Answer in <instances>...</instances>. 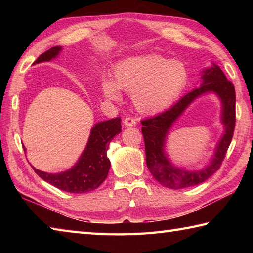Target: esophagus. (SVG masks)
<instances>
[{
	"label": "esophagus",
	"instance_id": "obj_1",
	"mask_svg": "<svg viewBox=\"0 0 253 253\" xmlns=\"http://www.w3.org/2000/svg\"><path fill=\"white\" fill-rule=\"evenodd\" d=\"M136 124H137V122H136L135 118L129 117V116L124 118V125H125V126H135Z\"/></svg>",
	"mask_w": 253,
	"mask_h": 253
}]
</instances>
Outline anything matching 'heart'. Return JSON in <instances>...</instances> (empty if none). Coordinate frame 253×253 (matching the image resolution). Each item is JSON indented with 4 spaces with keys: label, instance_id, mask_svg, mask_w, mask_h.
I'll use <instances>...</instances> for the list:
<instances>
[{
    "label": "heart",
    "instance_id": "heart-1",
    "mask_svg": "<svg viewBox=\"0 0 253 253\" xmlns=\"http://www.w3.org/2000/svg\"><path fill=\"white\" fill-rule=\"evenodd\" d=\"M187 79V68L180 61H169L157 54L139 55L118 63L113 71V82L103 80L102 91L112 100L120 99V89L132 92L139 111L158 113L175 100Z\"/></svg>",
    "mask_w": 253,
    "mask_h": 253
}]
</instances>
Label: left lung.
<instances>
[{"label": "left lung", "instance_id": "left-lung-1", "mask_svg": "<svg viewBox=\"0 0 253 253\" xmlns=\"http://www.w3.org/2000/svg\"><path fill=\"white\" fill-rule=\"evenodd\" d=\"M202 74L203 83L200 87L185 94L170 109L157 116L141 121L148 169L160 184L170 189L196 186L211 177L221 166L233 139L236 123V93L234 84L215 64H213L211 68L203 71ZM208 92L216 93L221 99L222 122L225 131L218 144L211 163L200 171L188 172L176 168L169 162L164 151L166 137L171 125L182 112L197 97Z\"/></svg>", "mask_w": 253, "mask_h": 253}]
</instances>
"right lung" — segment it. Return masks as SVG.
<instances>
[{"mask_svg":"<svg viewBox=\"0 0 253 253\" xmlns=\"http://www.w3.org/2000/svg\"><path fill=\"white\" fill-rule=\"evenodd\" d=\"M62 51V46H53L37 58L34 64L49 62ZM122 131L121 117L95 124L78 162L72 169L57 174H50L34 168L37 175L63 191L84 193L96 189L109 174L111 162L106 152L111 140ZM26 151V149H24Z\"/></svg>","mask_w":253,"mask_h":253,"instance_id":"add662e5","label":"right lung"}]
</instances>
